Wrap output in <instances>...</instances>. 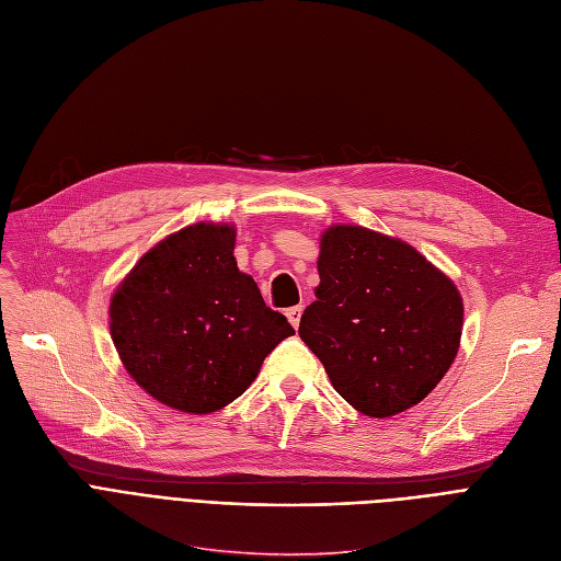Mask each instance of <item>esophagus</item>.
I'll return each mask as SVG.
<instances>
[{
  "mask_svg": "<svg viewBox=\"0 0 561 561\" xmlns=\"http://www.w3.org/2000/svg\"><path fill=\"white\" fill-rule=\"evenodd\" d=\"M300 317H302V305H296V307H288V309H286V319L291 321L294 328L300 325Z\"/></svg>",
  "mask_w": 561,
  "mask_h": 561,
  "instance_id": "34e87169",
  "label": "esophagus"
}]
</instances>
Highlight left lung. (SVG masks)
<instances>
[{
	"mask_svg": "<svg viewBox=\"0 0 561 561\" xmlns=\"http://www.w3.org/2000/svg\"><path fill=\"white\" fill-rule=\"evenodd\" d=\"M319 244L321 282L300 340L365 416L388 419L419 404L458 356V286L416 247L365 226H328Z\"/></svg>",
	"mask_w": 561,
	"mask_h": 561,
	"instance_id": "left-lung-1",
	"label": "left lung"
}]
</instances>
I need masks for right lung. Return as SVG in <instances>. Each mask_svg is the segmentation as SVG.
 Masks as SVG:
<instances>
[{
	"mask_svg": "<svg viewBox=\"0 0 561 561\" xmlns=\"http://www.w3.org/2000/svg\"><path fill=\"white\" fill-rule=\"evenodd\" d=\"M233 249V224L186 226L145 252L111 298L124 369L175 411L203 416L231 404L270 351L296 333L240 273Z\"/></svg>",
	"mask_w": 561,
	"mask_h": 561,
	"instance_id": "add662e5",
	"label": "right lung"
}]
</instances>
